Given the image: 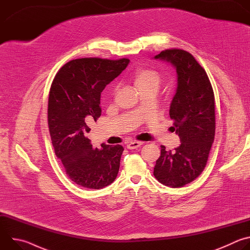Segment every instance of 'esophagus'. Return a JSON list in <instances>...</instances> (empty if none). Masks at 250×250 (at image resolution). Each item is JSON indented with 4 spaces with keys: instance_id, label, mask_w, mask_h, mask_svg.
<instances>
[{
    "instance_id": "esophagus-1",
    "label": "esophagus",
    "mask_w": 250,
    "mask_h": 250,
    "mask_svg": "<svg viewBox=\"0 0 250 250\" xmlns=\"http://www.w3.org/2000/svg\"><path fill=\"white\" fill-rule=\"evenodd\" d=\"M145 142L144 141H137V140H133V141H130L127 144L126 147L128 149H136L138 147H140L141 146H144Z\"/></svg>"
}]
</instances>
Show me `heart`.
<instances>
[{
    "label": "heart",
    "instance_id": "b5f03b06",
    "mask_svg": "<svg viewBox=\"0 0 250 250\" xmlns=\"http://www.w3.org/2000/svg\"><path fill=\"white\" fill-rule=\"evenodd\" d=\"M133 81L136 87L141 92H144L151 88L158 89L161 82V77L155 70L148 68H139L134 72Z\"/></svg>",
    "mask_w": 250,
    "mask_h": 250
}]
</instances>
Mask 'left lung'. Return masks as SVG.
Here are the masks:
<instances>
[{"label":"left lung","mask_w":250,"mask_h":250,"mask_svg":"<svg viewBox=\"0 0 250 250\" xmlns=\"http://www.w3.org/2000/svg\"><path fill=\"white\" fill-rule=\"evenodd\" d=\"M155 58L171 62L177 71L169 115L181 145L173 150L161 146L153 174L161 184L180 188L193 182L207 165L216 132L215 95L205 69L191 53L171 48Z\"/></svg>","instance_id":"8db88e82"}]
</instances>
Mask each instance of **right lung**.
Masks as SVG:
<instances>
[{"label":"right lung","instance_id":"add662e5","mask_svg":"<svg viewBox=\"0 0 250 250\" xmlns=\"http://www.w3.org/2000/svg\"><path fill=\"white\" fill-rule=\"evenodd\" d=\"M129 60L85 57L64 64L55 75L48 98V127L56 156L75 184L102 189L118 176L122 146L92 148L89 125L101 117V93Z\"/></svg>","mask_w":250,"mask_h":250}]
</instances>
